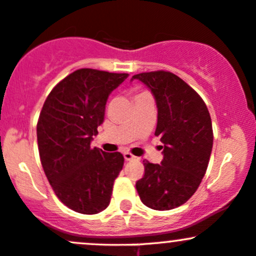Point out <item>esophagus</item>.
<instances>
[{
    "mask_svg": "<svg viewBox=\"0 0 256 256\" xmlns=\"http://www.w3.org/2000/svg\"><path fill=\"white\" fill-rule=\"evenodd\" d=\"M123 156H124V160L126 161H132L136 158V156L132 155L130 152H128V151H126V152H123Z\"/></svg>",
    "mask_w": 256,
    "mask_h": 256,
    "instance_id": "1",
    "label": "esophagus"
}]
</instances>
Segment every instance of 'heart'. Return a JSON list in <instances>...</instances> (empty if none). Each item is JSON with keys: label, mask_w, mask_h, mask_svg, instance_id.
<instances>
[{"label": "heart", "mask_w": 256, "mask_h": 256, "mask_svg": "<svg viewBox=\"0 0 256 256\" xmlns=\"http://www.w3.org/2000/svg\"><path fill=\"white\" fill-rule=\"evenodd\" d=\"M142 94H145V92H142ZM142 94H139V95H136V98H138V96H140V95H142Z\"/></svg>", "instance_id": "1"}]
</instances>
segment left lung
Segmentation results:
<instances>
[{
    "label": "left lung",
    "mask_w": 256,
    "mask_h": 256,
    "mask_svg": "<svg viewBox=\"0 0 256 256\" xmlns=\"http://www.w3.org/2000/svg\"><path fill=\"white\" fill-rule=\"evenodd\" d=\"M134 79L155 98V136L164 144L161 164L144 161L136 190L148 208L172 210L188 202L205 176L214 142L210 114L198 92L176 74L158 70L136 74Z\"/></svg>",
    "instance_id": "left-lung-1"
}]
</instances>
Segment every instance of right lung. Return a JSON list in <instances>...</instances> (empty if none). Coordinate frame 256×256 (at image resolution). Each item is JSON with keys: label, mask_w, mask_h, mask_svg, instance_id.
<instances>
[{"label": "right lung", "mask_w": 256, "mask_h": 256, "mask_svg": "<svg viewBox=\"0 0 256 256\" xmlns=\"http://www.w3.org/2000/svg\"><path fill=\"white\" fill-rule=\"evenodd\" d=\"M128 76L78 70L51 90L41 110V164L57 198L76 212L94 215L110 204L124 158L120 152L92 149L90 142L102 124L110 94Z\"/></svg>", "instance_id": "1"}]
</instances>
